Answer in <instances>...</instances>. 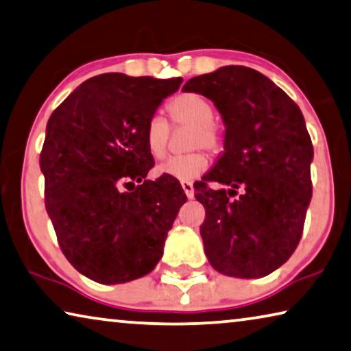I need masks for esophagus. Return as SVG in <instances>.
Returning a JSON list of instances; mask_svg holds the SVG:
<instances>
[{
  "instance_id": "obj_1",
  "label": "esophagus",
  "mask_w": 351,
  "mask_h": 351,
  "mask_svg": "<svg viewBox=\"0 0 351 351\" xmlns=\"http://www.w3.org/2000/svg\"><path fill=\"white\" fill-rule=\"evenodd\" d=\"M181 186H182V189H184V193L187 195V198H193V195H195V191H193V184H192V182L182 181Z\"/></svg>"
}]
</instances>
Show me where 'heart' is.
<instances>
[{
  "instance_id": "obj_1",
  "label": "heart",
  "mask_w": 351,
  "mask_h": 351,
  "mask_svg": "<svg viewBox=\"0 0 351 351\" xmlns=\"http://www.w3.org/2000/svg\"><path fill=\"white\" fill-rule=\"evenodd\" d=\"M171 121L176 126L192 128L191 148H206L217 152L221 147V132L215 123V110L204 97L198 93H181L167 104ZM170 125L162 115H153L145 128V145L154 159H162L169 149ZM208 156L202 152L175 156L159 164L158 171L180 181L195 180L208 169Z\"/></svg>"
}]
</instances>
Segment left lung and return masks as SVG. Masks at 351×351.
Segmentation results:
<instances>
[{"label": "left lung", "mask_w": 351, "mask_h": 351, "mask_svg": "<svg viewBox=\"0 0 351 351\" xmlns=\"http://www.w3.org/2000/svg\"><path fill=\"white\" fill-rule=\"evenodd\" d=\"M184 92L209 98L225 125V152L195 198L209 264L221 275L263 278L295 252L313 197V142L295 101L259 71L228 65L189 80ZM237 188L243 193L230 200Z\"/></svg>", "instance_id": "obj_1"}]
</instances>
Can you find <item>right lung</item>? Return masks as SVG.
Here are the masks:
<instances>
[{
  "label": "right lung",
  "instance_id": "add662e5",
  "mask_svg": "<svg viewBox=\"0 0 351 351\" xmlns=\"http://www.w3.org/2000/svg\"><path fill=\"white\" fill-rule=\"evenodd\" d=\"M181 82L93 76L49 117L40 153L47 213L65 258L93 281L137 280L162 258L187 197L173 178L147 180L154 160L145 128Z\"/></svg>",
  "mask_w": 351,
  "mask_h": 351
}]
</instances>
